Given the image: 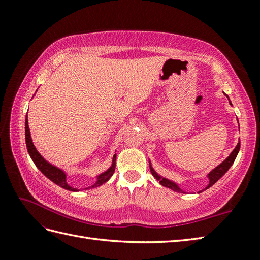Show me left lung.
<instances>
[{"instance_id": "obj_1", "label": "left lung", "mask_w": 260, "mask_h": 260, "mask_svg": "<svg viewBox=\"0 0 260 260\" xmlns=\"http://www.w3.org/2000/svg\"><path fill=\"white\" fill-rule=\"evenodd\" d=\"M225 96H227V95H225ZM227 97H228V96H227ZM228 98H229V97H228ZM229 103H230V105H233V104H231L230 101H229ZM239 150H240V141L238 142V144H237V146L235 147V150L230 153V155H229L227 158H225L222 163H220V164L218 165V167H215V168L211 171V172H209V174L207 175L208 179H209V184L206 186V189H203L202 191L209 189V187L212 186L219 179L222 178V176L225 174V172H227V171L230 169L231 165L234 164L235 159H236L237 155H238V153H239ZM148 163H150V169H151V172H152L153 176H154V178H155L157 181H159V183H161L163 186H167V187H169V189L173 190V191H175V192L185 193V192H184L183 190H182L181 187L179 186L178 183H175V182L171 181V180H169V179H167V178H163V176L157 174V173L155 172V170H154V169L152 168V164H151L150 159H148ZM202 191H200V192H202Z\"/></svg>"}]
</instances>
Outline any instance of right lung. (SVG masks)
<instances>
[{
	"mask_svg": "<svg viewBox=\"0 0 260 260\" xmlns=\"http://www.w3.org/2000/svg\"><path fill=\"white\" fill-rule=\"evenodd\" d=\"M25 143H26L27 152H29L33 163L36 164V167L39 170H40L41 172L45 174L49 180H51L53 183H56L57 185L63 187V189H66V190L75 191V192L80 191V189H77V187H74V186H71L70 184H68L67 174H66L63 170L56 167V165L51 164L50 162H48L47 159L43 157L40 153L38 152L36 146L33 145V142H32V139H31L29 123H27V115L25 116ZM115 167H116V154L113 156V162H112V165L109 167V169L105 171V172L101 173L99 175H97L95 183H93L90 186L85 187L84 190H89V189H92V187H97L99 185L104 184L105 182H107L110 179V176L114 174Z\"/></svg>",
	"mask_w": 260,
	"mask_h": 260,
	"instance_id": "add662e5",
	"label": "right lung"
}]
</instances>
